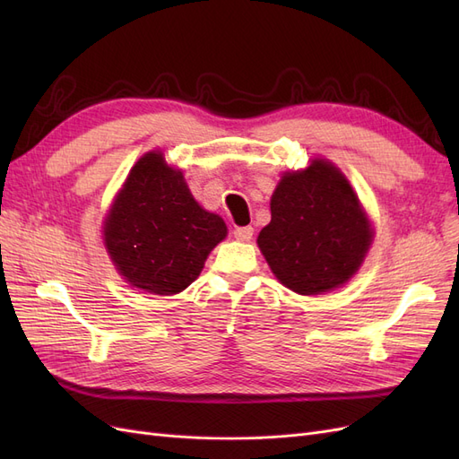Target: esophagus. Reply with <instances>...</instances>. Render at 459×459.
I'll return each instance as SVG.
<instances>
[{"instance_id": "obj_1", "label": "esophagus", "mask_w": 459, "mask_h": 459, "mask_svg": "<svg viewBox=\"0 0 459 459\" xmlns=\"http://www.w3.org/2000/svg\"><path fill=\"white\" fill-rule=\"evenodd\" d=\"M253 233H255V230L251 226H241V228L233 230L235 239H239V241H248L253 238Z\"/></svg>"}]
</instances>
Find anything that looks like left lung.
Wrapping results in <instances>:
<instances>
[{
	"mask_svg": "<svg viewBox=\"0 0 459 459\" xmlns=\"http://www.w3.org/2000/svg\"><path fill=\"white\" fill-rule=\"evenodd\" d=\"M258 247L272 272L299 295L346 283L362 264L371 228L346 178L325 160L289 172L272 195Z\"/></svg>",
	"mask_w": 459,
	"mask_h": 459,
	"instance_id": "8db88e82",
	"label": "left lung"
}]
</instances>
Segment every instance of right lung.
I'll return each instance as SVG.
<instances>
[{"instance_id":"obj_1","label":"right lung","mask_w":459,"mask_h":459,"mask_svg":"<svg viewBox=\"0 0 459 459\" xmlns=\"http://www.w3.org/2000/svg\"><path fill=\"white\" fill-rule=\"evenodd\" d=\"M226 233L224 220L197 204L182 172L172 170L160 152L137 160L105 220V243L117 270L155 295H176L195 281Z\"/></svg>"}]
</instances>
